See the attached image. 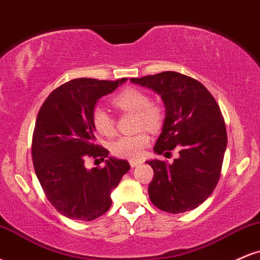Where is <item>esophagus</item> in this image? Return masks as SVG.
Segmentation results:
<instances>
[{
  "instance_id": "34e87169",
  "label": "esophagus",
  "mask_w": 260,
  "mask_h": 260,
  "mask_svg": "<svg viewBox=\"0 0 260 260\" xmlns=\"http://www.w3.org/2000/svg\"><path fill=\"white\" fill-rule=\"evenodd\" d=\"M129 164H131V166H132V168H137V166L142 164V161H140V160H131Z\"/></svg>"
}]
</instances>
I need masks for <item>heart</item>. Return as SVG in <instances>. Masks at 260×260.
<instances>
[{"label": "heart", "instance_id": "1", "mask_svg": "<svg viewBox=\"0 0 260 260\" xmlns=\"http://www.w3.org/2000/svg\"><path fill=\"white\" fill-rule=\"evenodd\" d=\"M112 103L123 111L137 113L139 128L144 127L149 131H155L160 127L162 112L159 106L150 104L149 96L142 90L134 88L124 89L113 98ZM91 121L94 129L100 136L111 137L115 133V122L104 107L96 106L92 110ZM148 144L149 137L145 133L121 137L111 144V153L121 159L136 160L140 157Z\"/></svg>", "mask_w": 260, "mask_h": 260}]
</instances>
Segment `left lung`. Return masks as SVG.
<instances>
[{
    "mask_svg": "<svg viewBox=\"0 0 260 260\" xmlns=\"http://www.w3.org/2000/svg\"><path fill=\"white\" fill-rule=\"evenodd\" d=\"M134 84L151 89L165 106V120L154 151H178L172 164L149 160L154 178L149 198L166 213L189 211L215 189L221 172L228 134L219 105L198 80L177 72L132 78Z\"/></svg>",
    "mask_w": 260,
    "mask_h": 260,
    "instance_id": "8db88e82",
    "label": "left lung"
}]
</instances>
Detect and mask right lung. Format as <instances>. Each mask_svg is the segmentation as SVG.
<instances>
[{
  "mask_svg": "<svg viewBox=\"0 0 260 260\" xmlns=\"http://www.w3.org/2000/svg\"><path fill=\"white\" fill-rule=\"evenodd\" d=\"M127 78H78L58 86L44 101L32 136V164L45 194L66 217L91 221L111 207V192L131 169L95 142L91 113L98 100ZM88 156L109 157L103 169L88 170Z\"/></svg>",
  "mask_w": 260,
  "mask_h": 260,
  "instance_id": "obj_1",
  "label": "right lung"
}]
</instances>
